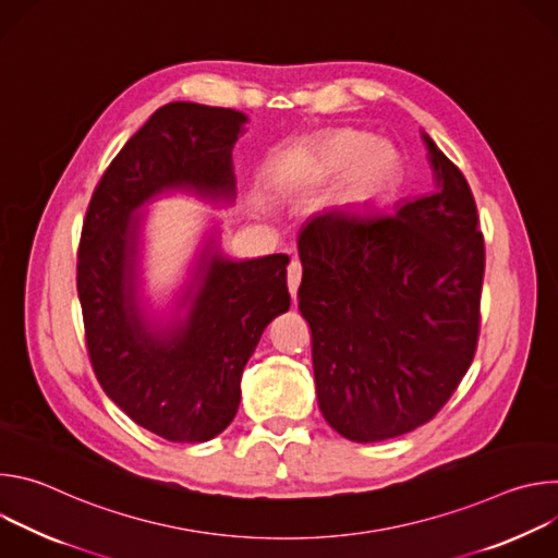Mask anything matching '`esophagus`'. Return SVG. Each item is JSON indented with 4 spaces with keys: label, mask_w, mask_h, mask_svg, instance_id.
<instances>
[{
    "label": "esophagus",
    "mask_w": 558,
    "mask_h": 558,
    "mask_svg": "<svg viewBox=\"0 0 558 558\" xmlns=\"http://www.w3.org/2000/svg\"><path fill=\"white\" fill-rule=\"evenodd\" d=\"M300 280H302V265H300L298 260H291L289 271H287V287H289V293H291L293 300H295V295H298Z\"/></svg>",
    "instance_id": "esophagus-1"
}]
</instances>
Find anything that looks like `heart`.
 <instances>
[{"instance_id": "1", "label": "heart", "mask_w": 558, "mask_h": 558, "mask_svg": "<svg viewBox=\"0 0 558 558\" xmlns=\"http://www.w3.org/2000/svg\"><path fill=\"white\" fill-rule=\"evenodd\" d=\"M366 141V134L338 132L331 136L300 143L289 151V161L304 172L327 177L340 172ZM400 174L402 163L397 149L386 141H371L349 168L347 187L353 196H375L379 192L392 190L395 183L400 181Z\"/></svg>"}]
</instances>
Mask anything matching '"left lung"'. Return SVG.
Returning a JSON list of instances; mask_svg holds the SVG:
<instances>
[{
	"instance_id": "left-lung-1",
	"label": "left lung",
	"mask_w": 558,
	"mask_h": 558,
	"mask_svg": "<svg viewBox=\"0 0 558 558\" xmlns=\"http://www.w3.org/2000/svg\"><path fill=\"white\" fill-rule=\"evenodd\" d=\"M433 192L395 209H327L300 229L298 308L317 407L360 444L430 422L480 338L484 235L463 174L422 132Z\"/></svg>"
}]
</instances>
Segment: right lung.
Returning <instances> with one entry per match:
<instances>
[{"instance_id":"add662e5","label":"right lung","mask_w":558,"mask_h":558,"mask_svg":"<svg viewBox=\"0 0 558 558\" xmlns=\"http://www.w3.org/2000/svg\"><path fill=\"white\" fill-rule=\"evenodd\" d=\"M247 114L174 101L123 145L97 185L82 231L76 291L93 368L110 400L168 441L220 435L263 331L289 311V256L229 258L211 227L166 306L145 293L147 205L187 194L235 201L231 149Z\"/></svg>"}]
</instances>
